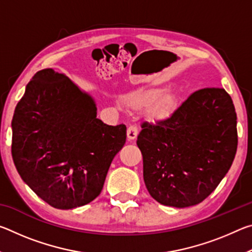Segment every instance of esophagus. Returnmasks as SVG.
Instances as JSON below:
<instances>
[{
    "mask_svg": "<svg viewBox=\"0 0 252 252\" xmlns=\"http://www.w3.org/2000/svg\"><path fill=\"white\" fill-rule=\"evenodd\" d=\"M136 135H138V127H136L135 126H130L129 127H127L126 136L130 141L134 140L136 138Z\"/></svg>",
    "mask_w": 252,
    "mask_h": 252,
    "instance_id": "obj_1",
    "label": "esophagus"
}]
</instances>
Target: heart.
Listing matches in <instances>:
<instances>
[{
  "instance_id": "b5f03b06",
  "label": "heart",
  "mask_w": 252,
  "mask_h": 252,
  "mask_svg": "<svg viewBox=\"0 0 252 252\" xmlns=\"http://www.w3.org/2000/svg\"><path fill=\"white\" fill-rule=\"evenodd\" d=\"M122 104L134 111L149 108L155 119L168 117L178 104L177 97L162 88H140L122 96Z\"/></svg>"
}]
</instances>
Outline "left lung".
I'll return each instance as SVG.
<instances>
[{"mask_svg":"<svg viewBox=\"0 0 252 252\" xmlns=\"http://www.w3.org/2000/svg\"><path fill=\"white\" fill-rule=\"evenodd\" d=\"M141 127L136 144L144 183L164 206L202 202L227 174L237 152V114L224 89L195 91L170 117Z\"/></svg>","mask_w":252,"mask_h":252,"instance_id":"8db88e82","label":"left lung"}]
</instances>
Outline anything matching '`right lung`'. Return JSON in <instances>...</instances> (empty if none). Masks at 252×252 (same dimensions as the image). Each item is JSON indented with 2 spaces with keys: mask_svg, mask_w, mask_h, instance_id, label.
<instances>
[{
  "mask_svg": "<svg viewBox=\"0 0 252 252\" xmlns=\"http://www.w3.org/2000/svg\"><path fill=\"white\" fill-rule=\"evenodd\" d=\"M93 97L65 74H34L12 119V158L22 180L57 209H74L100 194L126 126L96 118Z\"/></svg>",
  "mask_w": 252,
  "mask_h": 252,
  "instance_id": "obj_1",
  "label": "right lung"
}]
</instances>
